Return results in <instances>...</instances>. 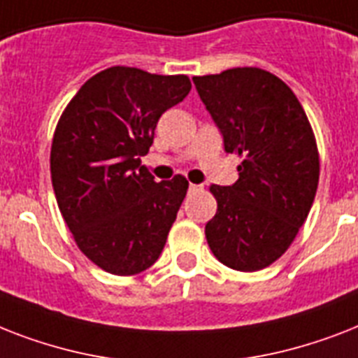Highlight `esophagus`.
Instances as JSON below:
<instances>
[{
  "mask_svg": "<svg viewBox=\"0 0 358 358\" xmlns=\"http://www.w3.org/2000/svg\"><path fill=\"white\" fill-rule=\"evenodd\" d=\"M189 191H202V185H199V184H189Z\"/></svg>",
  "mask_w": 358,
  "mask_h": 358,
  "instance_id": "obj_1",
  "label": "esophagus"
}]
</instances>
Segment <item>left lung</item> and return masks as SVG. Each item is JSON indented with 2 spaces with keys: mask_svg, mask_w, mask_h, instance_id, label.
I'll return each mask as SVG.
<instances>
[{
  "mask_svg": "<svg viewBox=\"0 0 358 358\" xmlns=\"http://www.w3.org/2000/svg\"><path fill=\"white\" fill-rule=\"evenodd\" d=\"M202 103L239 154V178L212 185L217 213L206 224L210 249L221 264L258 271L286 252L310 212L320 156L310 122L282 80L262 69L195 76Z\"/></svg>",
  "mask_w": 358,
  "mask_h": 358,
  "instance_id": "obj_1",
  "label": "left lung"
}]
</instances>
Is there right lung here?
<instances>
[{"label":"right lung","mask_w":358,"mask_h":358,"mask_svg":"<svg viewBox=\"0 0 358 358\" xmlns=\"http://www.w3.org/2000/svg\"><path fill=\"white\" fill-rule=\"evenodd\" d=\"M191 91L187 76L111 66L81 87L59 119L52 184L81 252L103 271L135 275L159 258L187 180L154 182L141 165L167 109Z\"/></svg>","instance_id":"right-lung-1"}]
</instances>
